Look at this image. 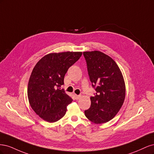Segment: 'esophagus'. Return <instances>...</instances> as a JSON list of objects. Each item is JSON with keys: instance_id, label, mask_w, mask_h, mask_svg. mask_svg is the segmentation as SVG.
I'll use <instances>...</instances> for the list:
<instances>
[{"instance_id": "obj_1", "label": "esophagus", "mask_w": 154, "mask_h": 154, "mask_svg": "<svg viewBox=\"0 0 154 154\" xmlns=\"http://www.w3.org/2000/svg\"><path fill=\"white\" fill-rule=\"evenodd\" d=\"M74 96H75V97H76V100L80 99V97H81V96H80V95H76V94H75V95H74Z\"/></svg>"}]
</instances>
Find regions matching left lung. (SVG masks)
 I'll use <instances>...</instances> for the list:
<instances>
[{"instance_id":"8db88e82","label":"left lung","mask_w":154,"mask_h":154,"mask_svg":"<svg viewBox=\"0 0 154 154\" xmlns=\"http://www.w3.org/2000/svg\"><path fill=\"white\" fill-rule=\"evenodd\" d=\"M83 56L89 79L96 92L91 97V105L85 110V115L96 124L108 122L117 114L125 100L122 73L114 60L100 51H87Z\"/></svg>"}]
</instances>
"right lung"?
I'll list each match as a JSON object with an SVG mask.
<instances>
[{
  "mask_svg": "<svg viewBox=\"0 0 154 154\" xmlns=\"http://www.w3.org/2000/svg\"><path fill=\"white\" fill-rule=\"evenodd\" d=\"M82 52L50 53L32 69L27 87L29 104L35 112L50 123L57 122L66 113L72 99L60 87L69 68L81 57Z\"/></svg>",
  "mask_w": 154,
  "mask_h": 154,
  "instance_id": "obj_1",
  "label": "right lung"
}]
</instances>
